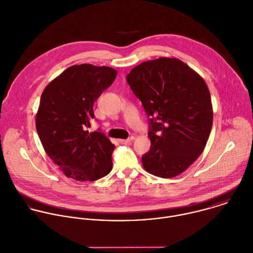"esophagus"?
I'll use <instances>...</instances> for the list:
<instances>
[{
	"label": "esophagus",
	"mask_w": 253,
	"mask_h": 253,
	"mask_svg": "<svg viewBox=\"0 0 253 253\" xmlns=\"http://www.w3.org/2000/svg\"><path fill=\"white\" fill-rule=\"evenodd\" d=\"M134 139V136H130L129 138H127V139H119V142L121 143V144H127V143H129L130 141H132Z\"/></svg>",
	"instance_id": "obj_1"
}]
</instances>
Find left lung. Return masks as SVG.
I'll return each mask as SVG.
<instances>
[{"label": "left lung", "instance_id": "obj_1", "mask_svg": "<svg viewBox=\"0 0 253 253\" xmlns=\"http://www.w3.org/2000/svg\"><path fill=\"white\" fill-rule=\"evenodd\" d=\"M126 82L148 116L143 168L161 178L183 173L202 154L212 126L205 80L183 61L160 57L135 66Z\"/></svg>", "mask_w": 253, "mask_h": 253}]
</instances>
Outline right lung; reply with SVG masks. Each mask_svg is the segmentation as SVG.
Returning <instances> with one entry per match:
<instances>
[{"instance_id": "right-lung-1", "label": "right lung", "mask_w": 253, "mask_h": 253, "mask_svg": "<svg viewBox=\"0 0 253 253\" xmlns=\"http://www.w3.org/2000/svg\"><path fill=\"white\" fill-rule=\"evenodd\" d=\"M114 68L73 65L43 90L36 118L47 155L65 176L96 181L113 168L115 145L100 130L89 132L93 105L117 77Z\"/></svg>"}]
</instances>
